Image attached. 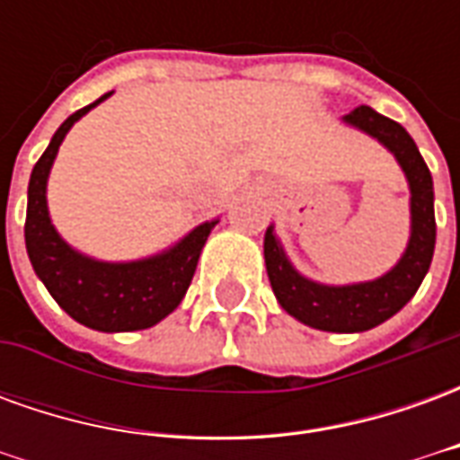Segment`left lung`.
I'll return each instance as SVG.
<instances>
[{"label":"left lung","instance_id":"1","mask_svg":"<svg viewBox=\"0 0 460 460\" xmlns=\"http://www.w3.org/2000/svg\"><path fill=\"white\" fill-rule=\"evenodd\" d=\"M342 122L369 137L382 142L404 170L409 181V209H411V236L402 259L385 276L349 286H325L300 276L286 256L273 226L266 229L263 259L269 270L270 288L279 298L280 308L310 328L325 332H365L404 308L421 286L426 270L434 259L436 219H434V181L421 152L411 135L385 115L359 105L347 113Z\"/></svg>","mask_w":460,"mask_h":460}]
</instances>
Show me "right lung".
Masks as SVG:
<instances>
[{"label": "right lung", "instance_id": "1", "mask_svg": "<svg viewBox=\"0 0 460 460\" xmlns=\"http://www.w3.org/2000/svg\"><path fill=\"white\" fill-rule=\"evenodd\" d=\"M108 95L68 115L34 164L29 180L24 239L36 276L71 318L101 332H130L157 325L180 305L197 270L201 249L219 221H204L167 251L125 263L91 259L58 236L46 204L49 172L66 132Z\"/></svg>", "mask_w": 460, "mask_h": 460}]
</instances>
